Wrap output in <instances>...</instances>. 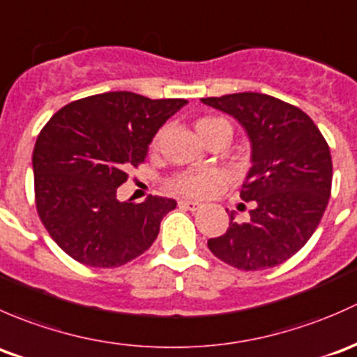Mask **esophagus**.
I'll return each mask as SVG.
<instances>
[{"instance_id":"esophagus-1","label":"esophagus","mask_w":357,"mask_h":357,"mask_svg":"<svg viewBox=\"0 0 357 357\" xmlns=\"http://www.w3.org/2000/svg\"><path fill=\"white\" fill-rule=\"evenodd\" d=\"M178 206L182 209H187V211H197V209L201 208L199 203H196V201H189V199H180Z\"/></svg>"}]
</instances>
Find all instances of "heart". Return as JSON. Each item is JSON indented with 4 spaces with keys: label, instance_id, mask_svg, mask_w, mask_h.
Masks as SVG:
<instances>
[{
    "label": "heart",
    "instance_id": "obj_1",
    "mask_svg": "<svg viewBox=\"0 0 357 357\" xmlns=\"http://www.w3.org/2000/svg\"><path fill=\"white\" fill-rule=\"evenodd\" d=\"M196 130L206 142V139L218 134V132H230L232 134V125L229 123V120L222 119V116H203V119L196 122ZM156 141L158 139H154L153 146L156 144ZM220 183H222V174L215 170L183 172V174L177 175V177L172 180V185H174L175 190L189 194V196L194 197L208 196Z\"/></svg>",
    "mask_w": 357,
    "mask_h": 357
}]
</instances>
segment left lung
Masks as SVG:
<instances>
[{
  "label": "left lung",
  "mask_w": 357,
  "mask_h": 357,
  "mask_svg": "<svg viewBox=\"0 0 357 357\" xmlns=\"http://www.w3.org/2000/svg\"><path fill=\"white\" fill-rule=\"evenodd\" d=\"M229 113L251 142V163L241 197L252 203L251 220L235 222L208 248L218 259L245 271L292 258L314 234L332 190V156L313 120L297 106L261 93L203 98Z\"/></svg>",
  "instance_id": "8db88e82"
}]
</instances>
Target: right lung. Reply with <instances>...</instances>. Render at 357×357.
I'll return each mask as SVG.
<instances>
[{"label":"right lung","instance_id":"obj_1","mask_svg":"<svg viewBox=\"0 0 357 357\" xmlns=\"http://www.w3.org/2000/svg\"><path fill=\"white\" fill-rule=\"evenodd\" d=\"M185 105L116 91L70 102L44 125L32 154L36 206L70 258L115 268L151 248L177 201L149 196L120 203L116 189L130 167L146 160L161 125Z\"/></svg>","mask_w":357,"mask_h":357}]
</instances>
